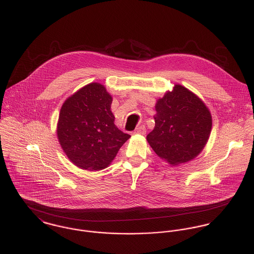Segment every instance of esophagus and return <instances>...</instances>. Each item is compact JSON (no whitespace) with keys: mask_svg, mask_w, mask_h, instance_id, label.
I'll list each match as a JSON object with an SVG mask.
<instances>
[{"mask_svg":"<svg viewBox=\"0 0 254 254\" xmlns=\"http://www.w3.org/2000/svg\"><path fill=\"white\" fill-rule=\"evenodd\" d=\"M146 127L145 125H141L140 127H138L136 130H135V134H139V135H145L146 134Z\"/></svg>","mask_w":254,"mask_h":254,"instance_id":"34e87169","label":"esophagus"}]
</instances>
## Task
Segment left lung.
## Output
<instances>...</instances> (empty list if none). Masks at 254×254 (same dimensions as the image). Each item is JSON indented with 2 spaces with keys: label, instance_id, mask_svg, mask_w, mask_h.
<instances>
[{
  "label": "left lung",
  "instance_id": "8db88e82",
  "mask_svg": "<svg viewBox=\"0 0 254 254\" xmlns=\"http://www.w3.org/2000/svg\"><path fill=\"white\" fill-rule=\"evenodd\" d=\"M155 129L147 140L155 153L171 165L184 164L205 147L212 117L204 102L189 89L175 85L156 104Z\"/></svg>",
  "mask_w": 254,
  "mask_h": 254
}]
</instances>
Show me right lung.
I'll return each mask as SVG.
<instances>
[{"mask_svg":"<svg viewBox=\"0 0 254 254\" xmlns=\"http://www.w3.org/2000/svg\"><path fill=\"white\" fill-rule=\"evenodd\" d=\"M111 103V95L98 83L85 85L64 102L57 135L62 149L77 167L105 169L131 137L115 126Z\"/></svg>","mask_w":254,"mask_h":254,"instance_id":"1","label":"right lung"}]
</instances>
